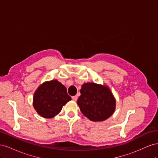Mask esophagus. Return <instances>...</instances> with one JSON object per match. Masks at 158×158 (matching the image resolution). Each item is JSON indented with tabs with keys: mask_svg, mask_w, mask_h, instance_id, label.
Segmentation results:
<instances>
[{
	"mask_svg": "<svg viewBox=\"0 0 158 158\" xmlns=\"http://www.w3.org/2000/svg\"><path fill=\"white\" fill-rule=\"evenodd\" d=\"M77 98H78V97L76 96V95H74V96L72 97V99H73V101H76V100H77Z\"/></svg>",
	"mask_w": 158,
	"mask_h": 158,
	"instance_id": "1",
	"label": "esophagus"
}]
</instances>
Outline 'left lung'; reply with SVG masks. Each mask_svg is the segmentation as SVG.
<instances>
[{
  "mask_svg": "<svg viewBox=\"0 0 158 158\" xmlns=\"http://www.w3.org/2000/svg\"><path fill=\"white\" fill-rule=\"evenodd\" d=\"M77 104L81 112L90 121H103L111 117L116 108V99L107 85L84 83Z\"/></svg>",
  "mask_w": 158,
  "mask_h": 158,
  "instance_id": "obj_1",
  "label": "left lung"
}]
</instances>
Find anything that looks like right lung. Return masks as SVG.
Returning <instances> with one entry per match:
<instances>
[{
	"label": "right lung",
	"mask_w": 158,
	"mask_h": 158,
	"mask_svg": "<svg viewBox=\"0 0 158 158\" xmlns=\"http://www.w3.org/2000/svg\"><path fill=\"white\" fill-rule=\"evenodd\" d=\"M71 98L66 88L57 80L41 84L33 94V106L40 116L47 118L55 117Z\"/></svg>",
	"instance_id": "1"
}]
</instances>
